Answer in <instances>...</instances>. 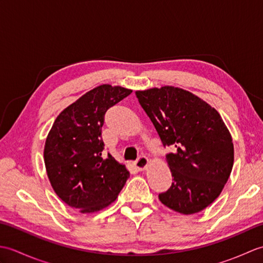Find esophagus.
<instances>
[{"instance_id": "obj_1", "label": "esophagus", "mask_w": 263, "mask_h": 263, "mask_svg": "<svg viewBox=\"0 0 263 263\" xmlns=\"http://www.w3.org/2000/svg\"><path fill=\"white\" fill-rule=\"evenodd\" d=\"M148 163H149V161H148V158L146 157V156H140V157H139L135 161V163H133V165H135V167L138 171H143V170L147 168Z\"/></svg>"}]
</instances>
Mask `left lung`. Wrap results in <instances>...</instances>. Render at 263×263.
<instances>
[{
  "mask_svg": "<svg viewBox=\"0 0 263 263\" xmlns=\"http://www.w3.org/2000/svg\"><path fill=\"white\" fill-rule=\"evenodd\" d=\"M164 147L173 183L160 202L183 215L203 210L219 197L234 164L231 133L219 113L190 91L165 86L136 91Z\"/></svg>",
  "mask_w": 263,
  "mask_h": 263,
  "instance_id": "8db88e82",
  "label": "left lung"
}]
</instances>
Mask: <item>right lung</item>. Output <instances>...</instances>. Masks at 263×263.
I'll list each match as a JSON object with an SVG mask.
<instances>
[{
	"mask_svg": "<svg viewBox=\"0 0 263 263\" xmlns=\"http://www.w3.org/2000/svg\"><path fill=\"white\" fill-rule=\"evenodd\" d=\"M132 92L102 85L86 92L57 117L44 160L55 193L82 214L99 211L116 200L130 173L110 154L102 155L106 111Z\"/></svg>",
	"mask_w": 263,
	"mask_h": 263,
	"instance_id": "add662e5",
	"label": "right lung"
}]
</instances>
